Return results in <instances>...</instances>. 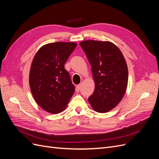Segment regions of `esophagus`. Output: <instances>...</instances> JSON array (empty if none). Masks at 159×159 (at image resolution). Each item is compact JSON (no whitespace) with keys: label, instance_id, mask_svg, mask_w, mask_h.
Here are the masks:
<instances>
[{"label":"esophagus","instance_id":"esophagus-1","mask_svg":"<svg viewBox=\"0 0 159 159\" xmlns=\"http://www.w3.org/2000/svg\"><path fill=\"white\" fill-rule=\"evenodd\" d=\"M80 89H81V85L80 84V85H78L76 86V88H75V90H76V91H79L80 90Z\"/></svg>","mask_w":159,"mask_h":159}]
</instances>
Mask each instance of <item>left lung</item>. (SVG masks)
I'll list each match as a JSON object with an SVG mask.
<instances>
[{"mask_svg": "<svg viewBox=\"0 0 159 159\" xmlns=\"http://www.w3.org/2000/svg\"><path fill=\"white\" fill-rule=\"evenodd\" d=\"M91 66L95 81L93 93L88 98L98 113H107L115 108L125 93L128 68L119 48L109 41L85 40L80 42Z\"/></svg>", "mask_w": 159, "mask_h": 159, "instance_id": "obj_1", "label": "left lung"}]
</instances>
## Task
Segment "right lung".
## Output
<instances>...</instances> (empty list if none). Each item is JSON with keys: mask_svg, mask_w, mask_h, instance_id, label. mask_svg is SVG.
Returning <instances> with one entry per match:
<instances>
[{"mask_svg": "<svg viewBox=\"0 0 159 159\" xmlns=\"http://www.w3.org/2000/svg\"><path fill=\"white\" fill-rule=\"evenodd\" d=\"M76 46L75 42L49 43L33 58L29 74L31 92L38 105L50 113L63 111L75 91L64 64Z\"/></svg>", "mask_w": 159, "mask_h": 159, "instance_id": "right-lung-1", "label": "right lung"}]
</instances>
